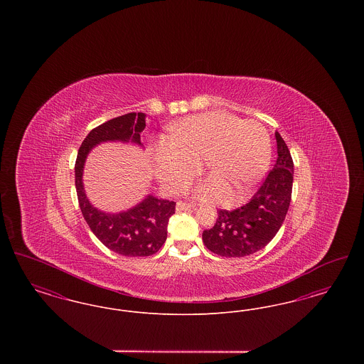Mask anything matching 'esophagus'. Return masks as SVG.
I'll list each match as a JSON object with an SVG mask.
<instances>
[{
	"mask_svg": "<svg viewBox=\"0 0 364 364\" xmlns=\"http://www.w3.org/2000/svg\"><path fill=\"white\" fill-rule=\"evenodd\" d=\"M195 208L193 205L186 203V202H177V205H176V210H177V211H184V210H190V208Z\"/></svg>",
	"mask_w": 364,
	"mask_h": 364,
	"instance_id": "esophagus-1",
	"label": "esophagus"
}]
</instances>
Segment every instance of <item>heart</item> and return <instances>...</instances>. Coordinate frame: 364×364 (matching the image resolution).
I'll return each instance as SVG.
<instances>
[{
  "mask_svg": "<svg viewBox=\"0 0 364 364\" xmlns=\"http://www.w3.org/2000/svg\"><path fill=\"white\" fill-rule=\"evenodd\" d=\"M272 158V143L258 122L224 113L193 114L171 127L169 138L158 139L153 151L154 171L171 191L184 190L203 161L211 181L196 188L202 199L220 196L221 205L242 202L263 174Z\"/></svg>",
  "mask_w": 364,
  "mask_h": 364,
  "instance_id": "b5f03b06",
  "label": "heart"
}]
</instances>
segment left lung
Wrapping results in <instances>:
<instances>
[{"label": "left lung", "instance_id": "obj_1", "mask_svg": "<svg viewBox=\"0 0 364 364\" xmlns=\"http://www.w3.org/2000/svg\"><path fill=\"white\" fill-rule=\"evenodd\" d=\"M276 140V165L252 199L232 211L218 210L214 226L203 230L202 239L211 252L225 258L248 257L277 235L291 203L294 161L278 132Z\"/></svg>", "mask_w": 364, "mask_h": 364}]
</instances>
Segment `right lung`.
Listing matches in <instances>:
<instances>
[{"instance_id": "add662e5", "label": "right lung", "mask_w": 364, "mask_h": 364, "mask_svg": "<svg viewBox=\"0 0 364 364\" xmlns=\"http://www.w3.org/2000/svg\"><path fill=\"white\" fill-rule=\"evenodd\" d=\"M144 128V113H128L98 125L83 140L75 164V186L87 224L100 242L124 257L156 254L166 240L168 223L174 214L176 202L147 195L134 208L120 213H106L92 206L87 199L83 169L90 151L105 141H131L143 147L140 134Z\"/></svg>"}]
</instances>
